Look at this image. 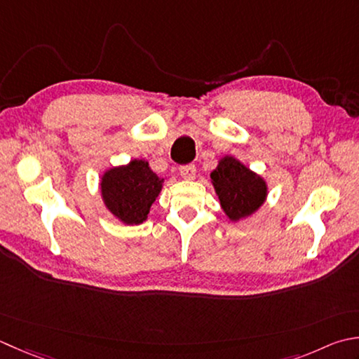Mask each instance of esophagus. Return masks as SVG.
<instances>
[{"label":"esophagus","mask_w":359,"mask_h":359,"mask_svg":"<svg viewBox=\"0 0 359 359\" xmlns=\"http://www.w3.org/2000/svg\"><path fill=\"white\" fill-rule=\"evenodd\" d=\"M179 172L184 179L193 180L196 177V166L194 165H184V166L179 168Z\"/></svg>","instance_id":"esophagus-1"}]
</instances>
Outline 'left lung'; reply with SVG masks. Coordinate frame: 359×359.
Masks as SVG:
<instances>
[{
    "label": "left lung",
    "instance_id": "left-lung-1",
    "mask_svg": "<svg viewBox=\"0 0 359 359\" xmlns=\"http://www.w3.org/2000/svg\"><path fill=\"white\" fill-rule=\"evenodd\" d=\"M210 177L230 221L236 222L254 215L268 196L264 179L231 156L222 157Z\"/></svg>",
    "mask_w": 359,
    "mask_h": 359
}]
</instances>
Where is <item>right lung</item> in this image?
Returning a JSON list of instances; mask_svg holds the SVG:
<instances>
[{
	"label": "right lung",
	"instance_id": "1",
	"mask_svg": "<svg viewBox=\"0 0 359 359\" xmlns=\"http://www.w3.org/2000/svg\"><path fill=\"white\" fill-rule=\"evenodd\" d=\"M163 179L144 160L110 168L101 177V196L109 212L128 226L147 219L151 205L161 191Z\"/></svg>",
	"mask_w": 359,
	"mask_h": 359
}]
</instances>
